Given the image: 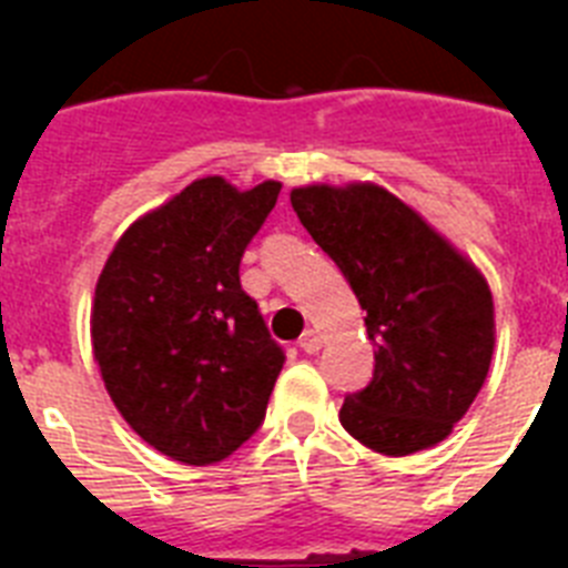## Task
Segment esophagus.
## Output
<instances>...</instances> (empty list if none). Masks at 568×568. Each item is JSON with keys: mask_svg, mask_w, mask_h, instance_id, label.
Here are the masks:
<instances>
[{"mask_svg": "<svg viewBox=\"0 0 568 568\" xmlns=\"http://www.w3.org/2000/svg\"><path fill=\"white\" fill-rule=\"evenodd\" d=\"M298 346H301V349H304V353H310V355L318 353V349H321V335L315 333V329H307V333L301 335Z\"/></svg>", "mask_w": 568, "mask_h": 568, "instance_id": "obj_1", "label": "esophagus"}]
</instances>
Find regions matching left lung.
Segmentation results:
<instances>
[{
    "label": "left lung",
    "instance_id": "8db88e82",
    "mask_svg": "<svg viewBox=\"0 0 568 568\" xmlns=\"http://www.w3.org/2000/svg\"><path fill=\"white\" fill-rule=\"evenodd\" d=\"M290 202L349 281L375 346L373 378L341 406L344 429L395 458L440 444L489 373L495 307L484 275L384 187L313 184Z\"/></svg>",
    "mask_w": 568,
    "mask_h": 568
}]
</instances>
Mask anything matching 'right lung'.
I'll list each match as a JSON object with an SVG mask.
<instances>
[{
    "instance_id": "obj_1",
    "label": "right lung",
    "mask_w": 568,
    "mask_h": 568,
    "mask_svg": "<svg viewBox=\"0 0 568 568\" xmlns=\"http://www.w3.org/2000/svg\"><path fill=\"white\" fill-rule=\"evenodd\" d=\"M278 190L199 179L130 224L99 275L90 327L104 386L135 435L182 464L233 455L264 424L287 358L239 275Z\"/></svg>"
}]
</instances>
